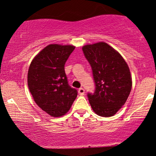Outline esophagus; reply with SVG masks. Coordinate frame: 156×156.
Wrapping results in <instances>:
<instances>
[{
  "instance_id": "obj_1",
  "label": "esophagus",
  "mask_w": 156,
  "mask_h": 156,
  "mask_svg": "<svg viewBox=\"0 0 156 156\" xmlns=\"http://www.w3.org/2000/svg\"><path fill=\"white\" fill-rule=\"evenodd\" d=\"M78 94H80V95H84V88L81 87L78 89Z\"/></svg>"
}]
</instances>
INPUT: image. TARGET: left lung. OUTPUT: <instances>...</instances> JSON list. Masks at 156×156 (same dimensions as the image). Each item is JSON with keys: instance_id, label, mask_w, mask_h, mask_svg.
<instances>
[{"instance_id": "8db88e82", "label": "left lung", "mask_w": 156, "mask_h": 156, "mask_svg": "<svg viewBox=\"0 0 156 156\" xmlns=\"http://www.w3.org/2000/svg\"><path fill=\"white\" fill-rule=\"evenodd\" d=\"M82 50L91 66L95 84L94 92L87 93L90 104L99 115H114L131 90L128 66L120 53L104 42L85 45Z\"/></svg>"}]
</instances>
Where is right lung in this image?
<instances>
[{"mask_svg": "<svg viewBox=\"0 0 156 156\" xmlns=\"http://www.w3.org/2000/svg\"><path fill=\"white\" fill-rule=\"evenodd\" d=\"M71 45L50 44L31 62L28 72L29 90L42 110L53 117L64 115L78 95L69 86L65 64L75 50Z\"/></svg>", "mask_w": 156, "mask_h": 156, "instance_id": "1", "label": "right lung"}]
</instances>
